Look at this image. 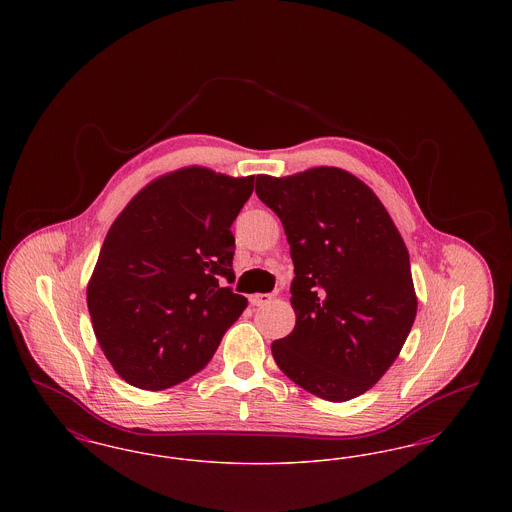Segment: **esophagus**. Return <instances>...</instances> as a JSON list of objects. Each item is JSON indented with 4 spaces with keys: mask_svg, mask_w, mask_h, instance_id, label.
Wrapping results in <instances>:
<instances>
[{
    "mask_svg": "<svg viewBox=\"0 0 512 512\" xmlns=\"http://www.w3.org/2000/svg\"><path fill=\"white\" fill-rule=\"evenodd\" d=\"M270 301H272V293H253V295H249V303L253 307H263Z\"/></svg>",
    "mask_w": 512,
    "mask_h": 512,
    "instance_id": "obj_1",
    "label": "esophagus"
}]
</instances>
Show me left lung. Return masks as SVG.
<instances>
[{
    "label": "left lung",
    "mask_w": 512,
    "mask_h": 512,
    "mask_svg": "<svg viewBox=\"0 0 512 512\" xmlns=\"http://www.w3.org/2000/svg\"><path fill=\"white\" fill-rule=\"evenodd\" d=\"M255 192L282 220L295 272V328L272 357L303 390L349 401L386 374L413 328L405 242L374 192L336 167L259 174Z\"/></svg>",
    "instance_id": "8db88e82"
}]
</instances>
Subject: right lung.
Segmentation results:
<instances>
[{
    "label": "right lung",
    "instance_id": "1",
    "mask_svg": "<svg viewBox=\"0 0 512 512\" xmlns=\"http://www.w3.org/2000/svg\"><path fill=\"white\" fill-rule=\"evenodd\" d=\"M253 178L201 167L165 174L109 228L88 284L99 345L122 380L167 390L207 365L247 307L232 292V222Z\"/></svg>",
    "mask_w": 512,
    "mask_h": 512
}]
</instances>
